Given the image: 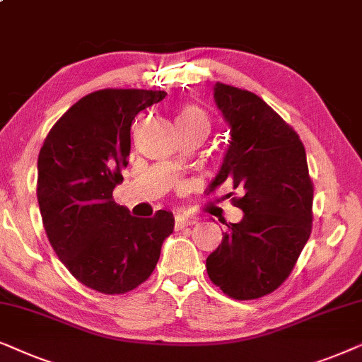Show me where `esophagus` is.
Returning <instances> with one entry per match:
<instances>
[{
    "mask_svg": "<svg viewBox=\"0 0 362 362\" xmlns=\"http://www.w3.org/2000/svg\"><path fill=\"white\" fill-rule=\"evenodd\" d=\"M195 221L197 220L194 218V216H190V215H187V214H180V211H178V214H175V226H177V228H184V226L194 225Z\"/></svg>",
    "mask_w": 362,
    "mask_h": 362,
    "instance_id": "34e87169",
    "label": "esophagus"
}]
</instances>
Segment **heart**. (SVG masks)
Here are the masks:
<instances>
[{
  "label": "heart",
  "mask_w": 362,
  "mask_h": 362,
  "mask_svg": "<svg viewBox=\"0 0 362 362\" xmlns=\"http://www.w3.org/2000/svg\"><path fill=\"white\" fill-rule=\"evenodd\" d=\"M177 125H204V127L209 129V120L204 115V112H200L199 109L195 107H185L182 109V112L178 114L177 117Z\"/></svg>",
  "instance_id": "b5f03b06"
}]
</instances>
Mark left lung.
I'll use <instances>...</instances> for the list:
<instances>
[{"instance_id":"8db88e82","label":"left lung","mask_w":362,"mask_h":362,"mask_svg":"<svg viewBox=\"0 0 362 362\" xmlns=\"http://www.w3.org/2000/svg\"><path fill=\"white\" fill-rule=\"evenodd\" d=\"M214 99L230 131L209 194L225 182L240 189L243 211L206 258V273L235 300H257L290 276L311 235L313 184L298 134L250 90L216 83Z\"/></svg>"}]
</instances>
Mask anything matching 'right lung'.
Masks as SVG:
<instances>
[{
    "label": "right lung",
    "instance_id": "obj_1",
    "mask_svg": "<svg viewBox=\"0 0 362 362\" xmlns=\"http://www.w3.org/2000/svg\"><path fill=\"white\" fill-rule=\"evenodd\" d=\"M167 93L103 89L54 124L37 157V204L49 243L72 276L105 295H122L151 276L173 231L172 211L132 216L114 202L131 153V125Z\"/></svg>",
    "mask_w": 362,
    "mask_h": 362
}]
</instances>
